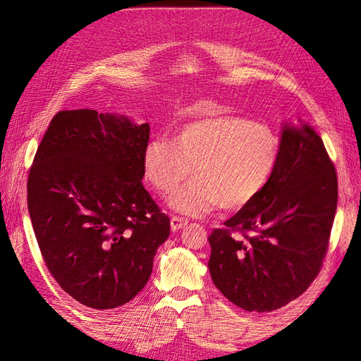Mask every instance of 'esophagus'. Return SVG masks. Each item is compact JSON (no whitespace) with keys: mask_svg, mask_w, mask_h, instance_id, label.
Instances as JSON below:
<instances>
[{"mask_svg":"<svg viewBox=\"0 0 361 361\" xmlns=\"http://www.w3.org/2000/svg\"><path fill=\"white\" fill-rule=\"evenodd\" d=\"M188 225V220L181 219V217H172L171 219V228L172 231H178V229H181L183 226Z\"/></svg>","mask_w":361,"mask_h":361,"instance_id":"1","label":"esophagus"}]
</instances>
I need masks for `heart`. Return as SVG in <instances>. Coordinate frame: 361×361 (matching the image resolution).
<instances>
[{
  "instance_id": "obj_1",
  "label": "heart",
  "mask_w": 361,
  "mask_h": 361,
  "mask_svg": "<svg viewBox=\"0 0 361 361\" xmlns=\"http://www.w3.org/2000/svg\"><path fill=\"white\" fill-rule=\"evenodd\" d=\"M279 140L255 121L220 114L190 122L173 136L145 144L144 176L161 194H171L194 172L195 178L173 194L169 206L186 216H204L217 206L240 209L262 192L279 161Z\"/></svg>"
}]
</instances>
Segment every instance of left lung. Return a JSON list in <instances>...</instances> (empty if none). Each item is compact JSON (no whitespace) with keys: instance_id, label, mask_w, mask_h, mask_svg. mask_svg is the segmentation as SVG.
Instances as JSON below:
<instances>
[{"instance_id":"8db88e82","label":"left lung","mask_w":361,"mask_h":361,"mask_svg":"<svg viewBox=\"0 0 361 361\" xmlns=\"http://www.w3.org/2000/svg\"><path fill=\"white\" fill-rule=\"evenodd\" d=\"M279 147L265 189L208 237L212 282L248 312L281 309L309 288L338 202L335 167L315 130L283 126Z\"/></svg>"}]
</instances>
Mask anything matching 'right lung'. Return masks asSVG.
Instances as JSON below:
<instances>
[{
	"mask_svg": "<svg viewBox=\"0 0 361 361\" xmlns=\"http://www.w3.org/2000/svg\"><path fill=\"white\" fill-rule=\"evenodd\" d=\"M150 127L96 110L52 118L27 178L44 264L75 301L106 310L147 283L171 220L142 186Z\"/></svg>",
	"mask_w": 361,
	"mask_h": 361,
	"instance_id": "add662e5",
	"label": "right lung"
}]
</instances>
